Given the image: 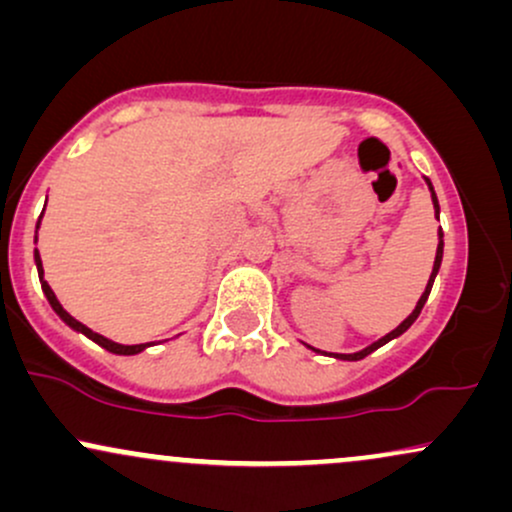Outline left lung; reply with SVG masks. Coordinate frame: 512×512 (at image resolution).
<instances>
[{
    "instance_id": "8db88e82",
    "label": "left lung",
    "mask_w": 512,
    "mask_h": 512,
    "mask_svg": "<svg viewBox=\"0 0 512 512\" xmlns=\"http://www.w3.org/2000/svg\"><path fill=\"white\" fill-rule=\"evenodd\" d=\"M424 180H426L428 190H431V202H433V209H436V219H438V216H440V204H438L436 190H433L431 180H428V178H424ZM440 262H443V231H438V248H436V262H433V272H431V276H428V284H426V289H424V293H421L419 303H416V308L411 310L407 320H404V322H399V325H397L395 330H392L390 334H385V337H380L378 342H373V344H370V346H366V349L356 351V354H327V356H332V358H339V361H361V358H366L368 354H373V351H378L380 346H385L387 342H392V339H397L399 334H404V332H407L409 327L414 325V322H416V317L421 315V310H424V305H426V301H428V296H431L433 281H436V276H438ZM305 346H308V344H305ZM308 349H313V346H308ZM313 351H317V354H320V349H313Z\"/></svg>"
}]
</instances>
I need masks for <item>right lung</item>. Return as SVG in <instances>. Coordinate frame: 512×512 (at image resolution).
Here are the masks:
<instances>
[{"label": "right lung", "instance_id": "right-lung-1", "mask_svg": "<svg viewBox=\"0 0 512 512\" xmlns=\"http://www.w3.org/2000/svg\"><path fill=\"white\" fill-rule=\"evenodd\" d=\"M43 211H45V209H43ZM40 219H43V214H40ZM40 219H38V223H35V243H38V228H40ZM33 257H35V267H38L40 286H43V293H45V298H48V303L52 305V310H55V313L60 315V320L64 322V325H69V327H72L74 332L84 334V337L91 339V342H96L98 346H103L105 351H110V354H117V356H134V354H142L144 349H149L151 342H149V344H132V346H127V344H117V342H113V339H105L103 334H98V332L88 330L86 325H81V322L76 320V317H72V315L67 313V310L62 308V303L57 301L55 291H52L48 281L43 279V260H40V252L35 250V252H33Z\"/></svg>", "mask_w": 512, "mask_h": 512}]
</instances>
